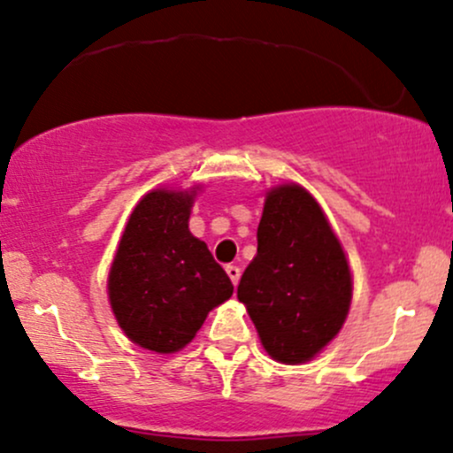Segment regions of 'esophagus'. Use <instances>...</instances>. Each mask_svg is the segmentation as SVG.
<instances>
[{
    "mask_svg": "<svg viewBox=\"0 0 453 453\" xmlns=\"http://www.w3.org/2000/svg\"><path fill=\"white\" fill-rule=\"evenodd\" d=\"M226 274H228V279L233 280V285L240 283V276H242L240 267H237V265H226Z\"/></svg>",
    "mask_w": 453,
    "mask_h": 453,
    "instance_id": "obj_1",
    "label": "esophagus"
}]
</instances>
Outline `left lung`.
Segmentation results:
<instances>
[{
  "instance_id": "obj_1",
  "label": "left lung",
  "mask_w": 453,
  "mask_h": 453,
  "mask_svg": "<svg viewBox=\"0 0 453 453\" xmlns=\"http://www.w3.org/2000/svg\"><path fill=\"white\" fill-rule=\"evenodd\" d=\"M237 298L274 361H311L342 330L352 274L322 207L296 183L267 194Z\"/></svg>"
}]
</instances>
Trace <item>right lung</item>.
<instances>
[{"mask_svg": "<svg viewBox=\"0 0 453 453\" xmlns=\"http://www.w3.org/2000/svg\"><path fill=\"white\" fill-rule=\"evenodd\" d=\"M194 194L155 189L138 203L110 270V303L120 328L153 352H177L198 333L233 283L205 242L189 233Z\"/></svg>", "mask_w": 453, "mask_h": 453, "instance_id": "add662e5", "label": "right lung"}]
</instances>
